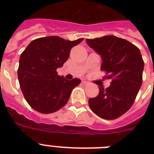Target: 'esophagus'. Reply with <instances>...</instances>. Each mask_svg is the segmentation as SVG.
I'll use <instances>...</instances> for the list:
<instances>
[{
  "mask_svg": "<svg viewBox=\"0 0 154 154\" xmlns=\"http://www.w3.org/2000/svg\"><path fill=\"white\" fill-rule=\"evenodd\" d=\"M82 84H83V85H88V84H89V82L85 81V80H82Z\"/></svg>",
  "mask_w": 154,
  "mask_h": 154,
  "instance_id": "34e87169",
  "label": "esophagus"
}]
</instances>
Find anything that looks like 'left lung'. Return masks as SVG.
Returning a JSON list of instances; mask_svg holds the SVG:
<instances>
[{
    "label": "left lung",
    "instance_id": "1",
    "mask_svg": "<svg viewBox=\"0 0 154 154\" xmlns=\"http://www.w3.org/2000/svg\"><path fill=\"white\" fill-rule=\"evenodd\" d=\"M86 43L101 56V70L112 79L106 89L99 87V95L89 99V107L103 119H116L130 109L142 85L144 62L140 51L113 35L86 39Z\"/></svg>",
    "mask_w": 154,
    "mask_h": 154
}]
</instances>
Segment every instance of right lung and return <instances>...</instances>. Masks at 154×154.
<instances>
[{"label": "right lung", "instance_id": "1", "mask_svg": "<svg viewBox=\"0 0 154 154\" xmlns=\"http://www.w3.org/2000/svg\"><path fill=\"white\" fill-rule=\"evenodd\" d=\"M83 38L69 41L58 36L33 40L21 53L17 76L20 87L30 106L41 113H51L63 107L79 79L67 80L58 75L72 48Z\"/></svg>", "mask_w": 154, "mask_h": 154}]
</instances>
